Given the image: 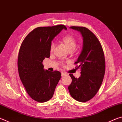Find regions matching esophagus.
Segmentation results:
<instances>
[{
  "instance_id": "obj_1",
  "label": "esophagus",
  "mask_w": 122,
  "mask_h": 122,
  "mask_svg": "<svg viewBox=\"0 0 122 122\" xmlns=\"http://www.w3.org/2000/svg\"><path fill=\"white\" fill-rule=\"evenodd\" d=\"M66 75H67V73H65V72H62V73H61L62 76H65Z\"/></svg>"
}]
</instances>
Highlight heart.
<instances>
[{
    "label": "heart",
    "mask_w": 122,
    "mask_h": 122,
    "mask_svg": "<svg viewBox=\"0 0 122 122\" xmlns=\"http://www.w3.org/2000/svg\"><path fill=\"white\" fill-rule=\"evenodd\" d=\"M62 41L65 43L68 50H74L76 46V40L75 38L71 35H67L62 38ZM55 48V44L51 42L50 46V51H53Z\"/></svg>",
    "instance_id": "obj_1"
}]
</instances>
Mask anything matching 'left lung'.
<instances>
[{
	"mask_svg": "<svg viewBox=\"0 0 122 122\" xmlns=\"http://www.w3.org/2000/svg\"><path fill=\"white\" fill-rule=\"evenodd\" d=\"M83 38V47L77 61L81 69L78 78L70 74L72 82L68 86L71 96L81 102L88 101L96 94L102 84L105 73L104 55L100 41L93 33L84 27L71 26Z\"/></svg>",
	"mask_w": 122,
	"mask_h": 122,
	"instance_id": "1",
	"label": "left lung"
}]
</instances>
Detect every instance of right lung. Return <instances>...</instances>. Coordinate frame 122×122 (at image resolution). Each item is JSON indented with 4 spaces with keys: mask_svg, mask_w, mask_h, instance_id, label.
Masks as SVG:
<instances>
[{
    "mask_svg": "<svg viewBox=\"0 0 122 122\" xmlns=\"http://www.w3.org/2000/svg\"><path fill=\"white\" fill-rule=\"evenodd\" d=\"M65 25L39 27L30 32L22 41L18 59L20 80L30 97L38 102L52 98L61 74L44 69L42 61L50 56L51 41Z\"/></svg>",
    "mask_w": 122,
    "mask_h": 122,
    "instance_id": "1",
    "label": "right lung"
}]
</instances>
